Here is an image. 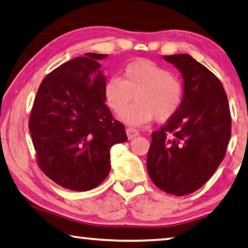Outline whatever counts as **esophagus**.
Segmentation results:
<instances>
[{
	"label": "esophagus",
	"mask_w": 248,
	"mask_h": 248,
	"mask_svg": "<svg viewBox=\"0 0 248 248\" xmlns=\"http://www.w3.org/2000/svg\"><path fill=\"white\" fill-rule=\"evenodd\" d=\"M125 132H127L128 139H134V138H136L137 136H139V131L137 130V129H134V128H127Z\"/></svg>",
	"instance_id": "1"
}]
</instances>
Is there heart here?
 I'll return each instance as SVG.
<instances>
[{"instance_id":"obj_1","label":"heart","mask_w":248,"mask_h":248,"mask_svg":"<svg viewBox=\"0 0 248 248\" xmlns=\"http://www.w3.org/2000/svg\"><path fill=\"white\" fill-rule=\"evenodd\" d=\"M107 105L117 116H123L135 96L137 102L124 114L125 123L139 125L167 121L183 102L184 88L178 77L150 60H136L123 70L121 78L111 77L103 89Z\"/></svg>"}]
</instances>
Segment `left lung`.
Instances as JSON below:
<instances>
[{
    "mask_svg": "<svg viewBox=\"0 0 248 248\" xmlns=\"http://www.w3.org/2000/svg\"><path fill=\"white\" fill-rule=\"evenodd\" d=\"M184 78L182 106L151 134L147 170L166 193L185 196L214 175L232 134L228 99L220 80L189 54L164 55Z\"/></svg>",
    "mask_w": 248,
    "mask_h": 248,
    "instance_id": "left-lung-1",
    "label": "left lung"
}]
</instances>
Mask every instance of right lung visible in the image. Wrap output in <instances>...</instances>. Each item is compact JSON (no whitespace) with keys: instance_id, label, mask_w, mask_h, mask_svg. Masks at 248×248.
<instances>
[{"instance_id":"right-lung-1","label":"right lung","mask_w":248,"mask_h":248,"mask_svg":"<svg viewBox=\"0 0 248 248\" xmlns=\"http://www.w3.org/2000/svg\"><path fill=\"white\" fill-rule=\"evenodd\" d=\"M86 53L58 66L40 84L29 129L41 170L61 187L86 191L109 175L110 149L127 140L124 125L106 105V77Z\"/></svg>"}]
</instances>
